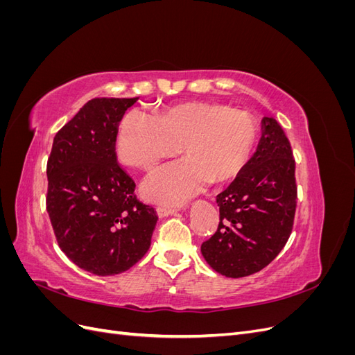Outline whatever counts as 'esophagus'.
<instances>
[{
    "label": "esophagus",
    "mask_w": 355,
    "mask_h": 355,
    "mask_svg": "<svg viewBox=\"0 0 355 355\" xmlns=\"http://www.w3.org/2000/svg\"><path fill=\"white\" fill-rule=\"evenodd\" d=\"M178 211V207L176 206H159L157 209V214L159 218H166V216H170V214H175Z\"/></svg>",
    "instance_id": "obj_1"
}]
</instances>
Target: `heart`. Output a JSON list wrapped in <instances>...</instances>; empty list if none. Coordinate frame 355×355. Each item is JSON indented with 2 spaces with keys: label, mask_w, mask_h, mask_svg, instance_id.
I'll list each match as a JSON object with an SVG mask.
<instances>
[{
  "label": "heart",
  "mask_w": 355,
  "mask_h": 355,
  "mask_svg": "<svg viewBox=\"0 0 355 355\" xmlns=\"http://www.w3.org/2000/svg\"><path fill=\"white\" fill-rule=\"evenodd\" d=\"M256 139L252 114L218 102L191 101L167 106L154 118L125 114L118 124L116 154L124 164L146 171L184 154L187 159L157 171L142 187L148 200L176 204L209 182L223 185L237 178L249 163Z\"/></svg>",
  "instance_id": "obj_1"
}]
</instances>
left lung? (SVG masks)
<instances>
[{
	"mask_svg": "<svg viewBox=\"0 0 355 355\" xmlns=\"http://www.w3.org/2000/svg\"><path fill=\"white\" fill-rule=\"evenodd\" d=\"M296 180L292 146L275 118H262L256 153L216 197L219 227L201 254L220 275L240 278L270 265L293 228Z\"/></svg>",
	"mask_w": 355,
	"mask_h": 355,
	"instance_id": "left-lung-1",
	"label": "left lung"
}]
</instances>
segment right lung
<instances>
[{
	"label": "right lung",
	"mask_w": 355,
	"mask_h": 355,
	"mask_svg": "<svg viewBox=\"0 0 355 355\" xmlns=\"http://www.w3.org/2000/svg\"><path fill=\"white\" fill-rule=\"evenodd\" d=\"M137 99L89 101L56 133L47 161V211L58 244L94 275L130 270L148 252L158 220L116 161L118 124Z\"/></svg>",
	"instance_id": "right-lung-1"
}]
</instances>
